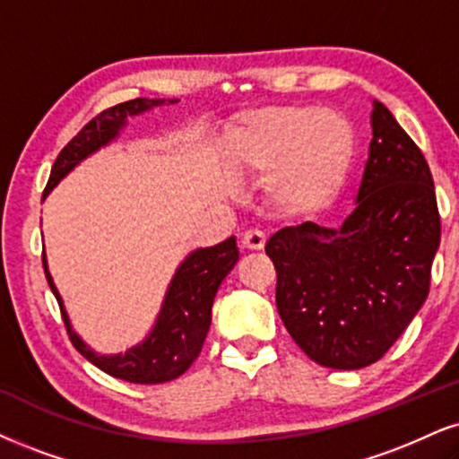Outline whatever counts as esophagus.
<instances>
[{
	"label": "esophagus",
	"instance_id": "34e87169",
	"mask_svg": "<svg viewBox=\"0 0 459 459\" xmlns=\"http://www.w3.org/2000/svg\"><path fill=\"white\" fill-rule=\"evenodd\" d=\"M265 245V236L259 230H248L245 236H242V247L248 248V251H262Z\"/></svg>",
	"mask_w": 459,
	"mask_h": 459
}]
</instances>
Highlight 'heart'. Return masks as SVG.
Wrapping results in <instances>:
<instances>
[{
  "label": "heart",
  "instance_id": "1",
  "mask_svg": "<svg viewBox=\"0 0 459 459\" xmlns=\"http://www.w3.org/2000/svg\"><path fill=\"white\" fill-rule=\"evenodd\" d=\"M353 129L336 112L281 106L248 112L230 134L240 172L270 174L265 191L290 214L324 208L341 189L353 160Z\"/></svg>",
  "mask_w": 459,
  "mask_h": 459
}]
</instances>
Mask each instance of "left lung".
Here are the masks:
<instances>
[{"label":"left lung","instance_id":"left-lung-1","mask_svg":"<svg viewBox=\"0 0 459 459\" xmlns=\"http://www.w3.org/2000/svg\"><path fill=\"white\" fill-rule=\"evenodd\" d=\"M438 245L426 157L375 101L358 208L341 230L307 221L265 245L282 324L316 364L336 370L375 364L426 302Z\"/></svg>","mask_w":459,"mask_h":459}]
</instances>
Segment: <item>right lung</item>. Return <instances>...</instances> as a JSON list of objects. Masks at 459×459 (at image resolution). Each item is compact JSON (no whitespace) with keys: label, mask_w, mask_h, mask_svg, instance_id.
I'll return each mask as SVG.
<instances>
[{"label":"right lung","mask_w":459,"mask_h":459,"mask_svg":"<svg viewBox=\"0 0 459 459\" xmlns=\"http://www.w3.org/2000/svg\"><path fill=\"white\" fill-rule=\"evenodd\" d=\"M161 101L163 100L135 98L112 106V108H106L98 117H93L56 155L42 200L78 161L84 160L89 152L98 151L101 144L110 143L127 117L149 110L152 106L161 104ZM236 262H238V248H236L234 238H228L217 247L197 248L195 253H191L180 264L178 273L174 274L160 319L152 327L151 336L138 347L126 351V355L106 358V355H95L72 332L64 304H61L59 293L55 290V282L50 279L47 259H44L42 253L44 274H47L50 290H53L56 302H59L61 316H64L67 336H70L74 349L82 358L91 361L93 366H98L100 370H104L106 375L123 378V381L129 383H140V385L172 381L194 364L202 351L208 327H211V310L221 281L228 276Z\"/></svg>","instance_id":"right-lung-1"}]
</instances>
